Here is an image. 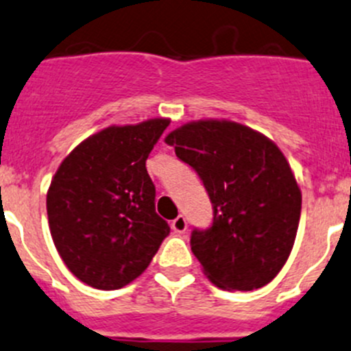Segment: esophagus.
<instances>
[{
    "instance_id": "34e87169",
    "label": "esophagus",
    "mask_w": 351,
    "mask_h": 351,
    "mask_svg": "<svg viewBox=\"0 0 351 351\" xmlns=\"http://www.w3.org/2000/svg\"><path fill=\"white\" fill-rule=\"evenodd\" d=\"M186 226H189V224H186V219L183 216H178L176 219H173L171 223L173 231H176V233H185Z\"/></svg>"
}]
</instances>
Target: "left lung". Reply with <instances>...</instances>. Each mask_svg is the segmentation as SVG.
<instances>
[{"label": "left lung", "mask_w": 351, "mask_h": 351, "mask_svg": "<svg viewBox=\"0 0 351 351\" xmlns=\"http://www.w3.org/2000/svg\"><path fill=\"white\" fill-rule=\"evenodd\" d=\"M165 142L199 173L213 202V226L190 238L204 274L228 291L271 283L290 257L302 210L281 149L247 125L217 118L189 121Z\"/></svg>", "instance_id": "obj_1"}]
</instances>
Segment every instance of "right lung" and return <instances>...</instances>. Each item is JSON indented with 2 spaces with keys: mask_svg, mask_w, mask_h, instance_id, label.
I'll list each match as a JSON object with an SVG mask.
<instances>
[{
  "mask_svg": "<svg viewBox=\"0 0 351 351\" xmlns=\"http://www.w3.org/2000/svg\"><path fill=\"white\" fill-rule=\"evenodd\" d=\"M169 118L111 125L82 141L46 195L54 247L82 283L118 290L141 276L169 226L156 214L145 161Z\"/></svg>",
  "mask_w": 351,
  "mask_h": 351,
  "instance_id": "right-lung-1",
  "label": "right lung"
}]
</instances>
